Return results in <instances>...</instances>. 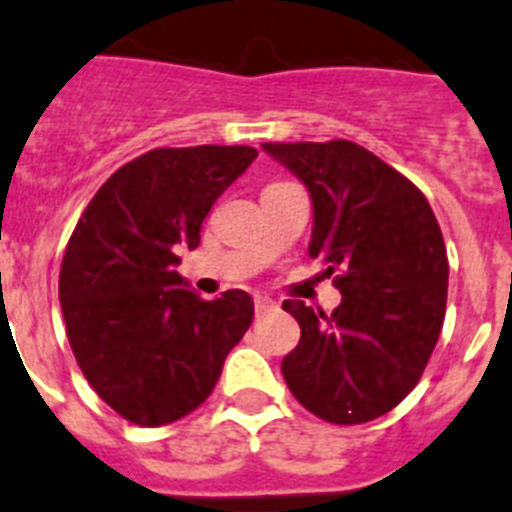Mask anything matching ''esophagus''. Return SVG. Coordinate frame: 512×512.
<instances>
[{"label": "esophagus", "instance_id": "obj_1", "mask_svg": "<svg viewBox=\"0 0 512 512\" xmlns=\"http://www.w3.org/2000/svg\"><path fill=\"white\" fill-rule=\"evenodd\" d=\"M275 309V301H270L268 296H255V311L257 314H265V311Z\"/></svg>", "mask_w": 512, "mask_h": 512}]
</instances>
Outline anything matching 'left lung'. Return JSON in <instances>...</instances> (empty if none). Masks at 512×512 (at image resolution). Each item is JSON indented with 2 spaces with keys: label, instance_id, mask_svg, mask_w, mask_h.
I'll use <instances>...</instances> for the list:
<instances>
[{
  "label": "left lung",
  "instance_id": "8db88e82",
  "mask_svg": "<svg viewBox=\"0 0 512 512\" xmlns=\"http://www.w3.org/2000/svg\"><path fill=\"white\" fill-rule=\"evenodd\" d=\"M262 149L309 190V257L335 273L342 293L332 314L283 301L301 327L283 379L322 420H376L415 389L441 335L448 293L441 226L402 172L353 141Z\"/></svg>",
  "mask_w": 512,
  "mask_h": 512
}]
</instances>
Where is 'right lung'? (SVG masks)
Returning a JSON list of instances; mask_svg holds the SVG:
<instances>
[{"label": "right lung", "instance_id": "right-lung-1", "mask_svg": "<svg viewBox=\"0 0 512 512\" xmlns=\"http://www.w3.org/2000/svg\"><path fill=\"white\" fill-rule=\"evenodd\" d=\"M255 157L252 146L151 149L113 172L74 226L59 275L66 337L97 397L128 422L159 428L201 407L250 330V293L203 301L175 268Z\"/></svg>", "mask_w": 512, "mask_h": 512}]
</instances>
